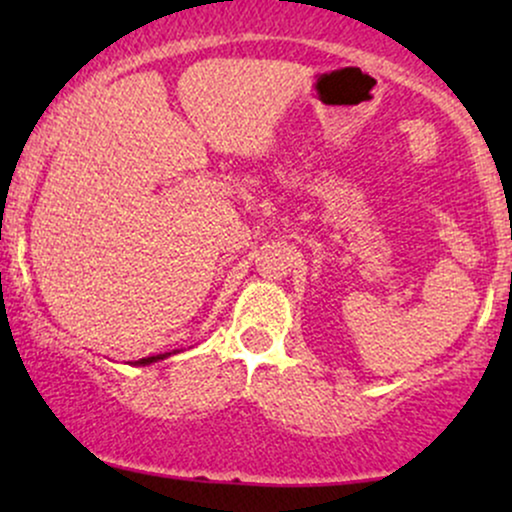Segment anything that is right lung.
Wrapping results in <instances>:
<instances>
[{
	"mask_svg": "<svg viewBox=\"0 0 512 512\" xmlns=\"http://www.w3.org/2000/svg\"><path fill=\"white\" fill-rule=\"evenodd\" d=\"M168 354H161V356H149V358H139V366H149V363H154V361H158V358H166Z\"/></svg>",
	"mask_w": 512,
	"mask_h": 512,
	"instance_id": "1",
	"label": "right lung"
}]
</instances>
